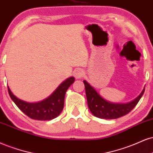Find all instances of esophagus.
<instances>
[{"label":"esophagus","instance_id":"obj_1","mask_svg":"<svg viewBox=\"0 0 153 153\" xmlns=\"http://www.w3.org/2000/svg\"><path fill=\"white\" fill-rule=\"evenodd\" d=\"M84 74V70L82 69H79H79H75L74 71V76L75 78L76 79L82 78Z\"/></svg>","mask_w":153,"mask_h":153}]
</instances>
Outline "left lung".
<instances>
[{"mask_svg":"<svg viewBox=\"0 0 153 153\" xmlns=\"http://www.w3.org/2000/svg\"><path fill=\"white\" fill-rule=\"evenodd\" d=\"M84 84L89 110L95 117L101 119H117L126 115L137 105L145 91V89H143L141 94L129 103H112L102 98L87 81L84 80Z\"/></svg>","mask_w":153,"mask_h":153,"instance_id":"1","label":"left lung"}]
</instances>
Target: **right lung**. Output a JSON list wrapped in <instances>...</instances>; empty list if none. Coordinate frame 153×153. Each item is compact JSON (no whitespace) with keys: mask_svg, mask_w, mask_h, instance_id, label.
<instances>
[{"mask_svg":"<svg viewBox=\"0 0 153 153\" xmlns=\"http://www.w3.org/2000/svg\"><path fill=\"white\" fill-rule=\"evenodd\" d=\"M74 80V77H69L63 82L48 98L35 103L23 101L16 97L8 86V94L16 106L30 118L37 120H51L58 117L62 112L66 91Z\"/></svg>","mask_w":153,"mask_h":153,"instance_id":"obj_1","label":"right lung"}]
</instances>
